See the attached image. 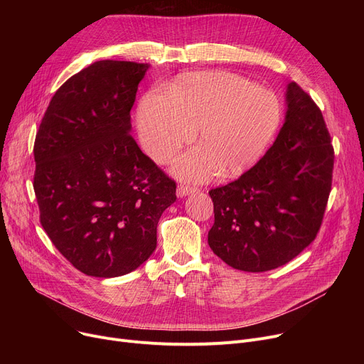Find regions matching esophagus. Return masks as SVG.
I'll use <instances>...</instances> for the list:
<instances>
[{
	"mask_svg": "<svg viewBox=\"0 0 364 364\" xmlns=\"http://www.w3.org/2000/svg\"><path fill=\"white\" fill-rule=\"evenodd\" d=\"M195 192H198V188H196V187H190V186H187V184H180V186L177 187V196H178V198L187 196V195L195 193Z\"/></svg>",
	"mask_w": 364,
	"mask_h": 364,
	"instance_id": "34e87169",
	"label": "esophagus"
}]
</instances>
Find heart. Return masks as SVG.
I'll list each match as a JSON object with an SVG mask.
<instances>
[{
  "mask_svg": "<svg viewBox=\"0 0 364 364\" xmlns=\"http://www.w3.org/2000/svg\"><path fill=\"white\" fill-rule=\"evenodd\" d=\"M280 121L276 92L227 72L184 73L166 95L146 94L137 112L141 143L161 164L174 159L198 131L200 147L174 166L178 177L193 181L211 178L218 169L224 177H235L251 168Z\"/></svg>",
  "mask_w": 364,
  "mask_h": 364,
  "instance_id": "obj_1",
  "label": "heart"
}]
</instances>
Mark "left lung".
<instances>
[{
  "label": "left lung",
  "mask_w": 364,
  "mask_h": 364,
  "mask_svg": "<svg viewBox=\"0 0 364 364\" xmlns=\"http://www.w3.org/2000/svg\"><path fill=\"white\" fill-rule=\"evenodd\" d=\"M333 159L321 110L291 82L284 124L273 146L237 180L209 192L215 221L208 243L214 254L251 273L294 259L320 230Z\"/></svg>",
  "instance_id": "1"
}]
</instances>
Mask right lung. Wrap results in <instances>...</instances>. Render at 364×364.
Returning a JSON list of instances; mask_svg holds the SVG:
<instances>
[{
  "label": "right lung",
  "mask_w": 364,
  "mask_h": 364,
  "mask_svg": "<svg viewBox=\"0 0 364 364\" xmlns=\"http://www.w3.org/2000/svg\"><path fill=\"white\" fill-rule=\"evenodd\" d=\"M147 63L100 60L55 91L33 144V190L50 240L76 270L118 277L156 250L176 181L131 136Z\"/></svg>",
  "instance_id": "add662e5"
}]
</instances>
